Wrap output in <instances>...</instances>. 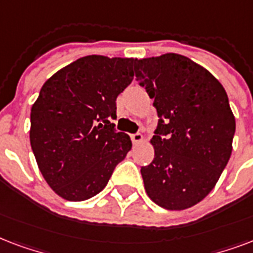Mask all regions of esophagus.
Returning a JSON list of instances; mask_svg holds the SVG:
<instances>
[{
  "label": "esophagus",
  "mask_w": 253,
  "mask_h": 253,
  "mask_svg": "<svg viewBox=\"0 0 253 253\" xmlns=\"http://www.w3.org/2000/svg\"><path fill=\"white\" fill-rule=\"evenodd\" d=\"M130 140H132V142L134 145L140 144V142L144 141V136L141 133H133V134H130Z\"/></svg>",
  "instance_id": "1"
}]
</instances>
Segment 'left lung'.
Returning <instances> with one entry per match:
<instances>
[{
	"label": "left lung",
	"mask_w": 253,
	"mask_h": 253,
	"mask_svg": "<svg viewBox=\"0 0 253 253\" xmlns=\"http://www.w3.org/2000/svg\"><path fill=\"white\" fill-rule=\"evenodd\" d=\"M134 74L157 109L154 160L141 174L149 198L185 210L216 185L232 152L235 117L224 88L187 56L164 54L134 62Z\"/></svg>",
	"instance_id": "left-lung-1"
}]
</instances>
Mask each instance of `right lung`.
Segmentation results:
<instances>
[{
  "instance_id": "right-lung-1",
  "label": "right lung",
  "mask_w": 253,
  "mask_h": 253,
  "mask_svg": "<svg viewBox=\"0 0 253 253\" xmlns=\"http://www.w3.org/2000/svg\"><path fill=\"white\" fill-rule=\"evenodd\" d=\"M132 58L88 55L55 72L31 107L30 144L43 178L59 197L89 199L132 148L117 132L116 99L132 83Z\"/></svg>"
}]
</instances>
